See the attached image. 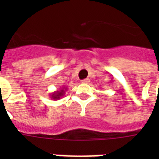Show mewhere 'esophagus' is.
I'll return each mask as SVG.
<instances>
[{"label":"esophagus","mask_w":159,"mask_h":159,"mask_svg":"<svg viewBox=\"0 0 159 159\" xmlns=\"http://www.w3.org/2000/svg\"><path fill=\"white\" fill-rule=\"evenodd\" d=\"M82 83H89V79L86 78V79L82 80Z\"/></svg>","instance_id":"1"}]
</instances>
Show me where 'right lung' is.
Instances as JSON below:
<instances>
[{"label":"right lung","instance_id":"1","mask_svg":"<svg viewBox=\"0 0 159 159\" xmlns=\"http://www.w3.org/2000/svg\"><path fill=\"white\" fill-rule=\"evenodd\" d=\"M66 90H67V87H63L60 90H58V91L53 92V93H52L50 94L51 99H52L53 100H59L61 97H63L65 95V93H66Z\"/></svg>","mask_w":159,"mask_h":159}]
</instances>
